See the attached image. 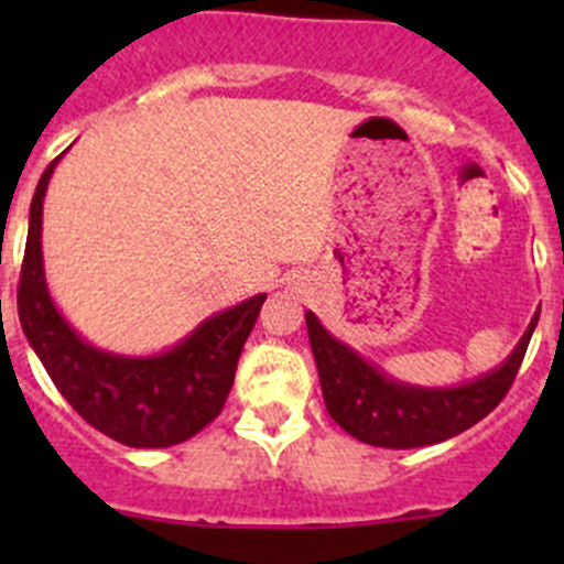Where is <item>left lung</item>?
<instances>
[{"instance_id":"8db88e82","label":"left lung","mask_w":564,"mask_h":564,"mask_svg":"<svg viewBox=\"0 0 564 564\" xmlns=\"http://www.w3.org/2000/svg\"><path fill=\"white\" fill-rule=\"evenodd\" d=\"M538 318L540 311L529 322L519 346L494 371L456 388H420L390 379L382 368L327 333L314 311H305L308 340L329 417L355 440L390 451L436 445L458 436L494 412L519 373Z\"/></svg>"}]
</instances>
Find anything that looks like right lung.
<instances>
[{
	"label": "right lung",
	"instance_id": "right-lung-1",
	"mask_svg": "<svg viewBox=\"0 0 564 564\" xmlns=\"http://www.w3.org/2000/svg\"><path fill=\"white\" fill-rule=\"evenodd\" d=\"M56 158L40 176L30 207L19 318L26 340L65 401L93 429L128 447H172L213 423L235 384L237 360L267 294L204 318L161 355L130 357L98 349L67 324L43 270V198Z\"/></svg>",
	"mask_w": 564,
	"mask_h": 564
}]
</instances>
